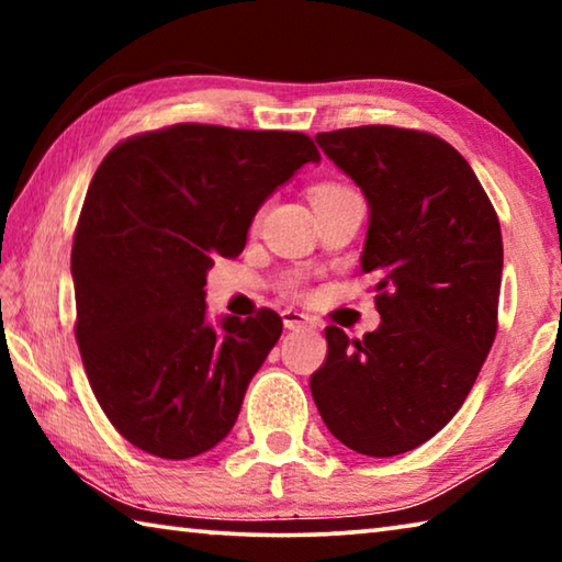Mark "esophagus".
Returning a JSON list of instances; mask_svg holds the SVG:
<instances>
[{"label": "esophagus", "mask_w": 562, "mask_h": 562, "mask_svg": "<svg viewBox=\"0 0 562 562\" xmlns=\"http://www.w3.org/2000/svg\"><path fill=\"white\" fill-rule=\"evenodd\" d=\"M282 325L284 329H302L310 325V317L304 315V312H297V310H284L282 312Z\"/></svg>", "instance_id": "1"}]
</instances>
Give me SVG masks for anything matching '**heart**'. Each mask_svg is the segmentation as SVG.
<instances>
[{
    "instance_id": "obj_1",
    "label": "heart",
    "mask_w": 562,
    "mask_h": 562,
    "mask_svg": "<svg viewBox=\"0 0 562 562\" xmlns=\"http://www.w3.org/2000/svg\"><path fill=\"white\" fill-rule=\"evenodd\" d=\"M345 190H349V188H345V186H339V183H319V186H315V188H312V193H310V198H312V201H319V198H329V195L345 193ZM292 288H294V282H292Z\"/></svg>"
}]
</instances>
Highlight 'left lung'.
Listing matches in <instances>:
<instances>
[{"instance_id": "left-lung-1", "label": "left lung", "mask_w": 562, "mask_h": 562, "mask_svg": "<svg viewBox=\"0 0 562 562\" xmlns=\"http://www.w3.org/2000/svg\"><path fill=\"white\" fill-rule=\"evenodd\" d=\"M369 203L361 272L382 325L364 339L327 327L310 379L335 439L386 459L439 434L469 396L498 329V215L465 158L439 136L396 126L317 133Z\"/></svg>"}]
</instances>
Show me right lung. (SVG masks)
Masks as SVG:
<instances>
[{
    "instance_id": "add662e5",
    "label": "right lung",
    "mask_w": 562,
    "mask_h": 562,
    "mask_svg": "<svg viewBox=\"0 0 562 562\" xmlns=\"http://www.w3.org/2000/svg\"><path fill=\"white\" fill-rule=\"evenodd\" d=\"M310 160L304 133L207 123L138 133L101 160L71 247L74 331L93 396L136 449L183 461L231 434L282 319L207 325L205 274Z\"/></svg>"
}]
</instances>
